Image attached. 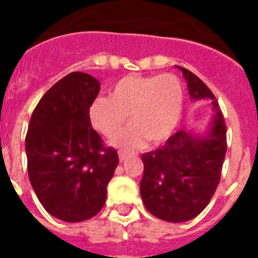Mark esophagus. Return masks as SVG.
Instances as JSON below:
<instances>
[{
    "mask_svg": "<svg viewBox=\"0 0 258 258\" xmlns=\"http://www.w3.org/2000/svg\"><path fill=\"white\" fill-rule=\"evenodd\" d=\"M131 156V152L127 151H118V159H120V161H125L127 159V157Z\"/></svg>",
    "mask_w": 258,
    "mask_h": 258,
    "instance_id": "34e87169",
    "label": "esophagus"
}]
</instances>
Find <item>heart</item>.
Wrapping results in <instances>:
<instances>
[{
    "instance_id": "b5f03b06",
    "label": "heart",
    "mask_w": 258,
    "mask_h": 258,
    "mask_svg": "<svg viewBox=\"0 0 258 258\" xmlns=\"http://www.w3.org/2000/svg\"><path fill=\"white\" fill-rule=\"evenodd\" d=\"M183 104L181 80L173 74L159 76L129 75L117 80L111 97L98 95L89 106V120L95 131L111 137L126 121L111 143L136 149L147 140L154 145L165 142L178 125Z\"/></svg>"
}]
</instances>
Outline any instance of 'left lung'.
<instances>
[{
    "instance_id": "8db88e82",
    "label": "left lung",
    "mask_w": 258,
    "mask_h": 258,
    "mask_svg": "<svg viewBox=\"0 0 258 258\" xmlns=\"http://www.w3.org/2000/svg\"><path fill=\"white\" fill-rule=\"evenodd\" d=\"M192 101L213 99V116L204 134L179 131L165 145L142 155L141 197L146 209L168 222L192 220L208 206L226 155V125L213 93L198 76L178 67Z\"/></svg>"
}]
</instances>
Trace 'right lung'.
Listing matches in <instances>:
<instances>
[{
	"label": "right lung",
	"instance_id": "right-lung-1",
	"mask_svg": "<svg viewBox=\"0 0 258 258\" xmlns=\"http://www.w3.org/2000/svg\"><path fill=\"white\" fill-rule=\"evenodd\" d=\"M101 84L72 72L45 93L26 137L28 175L46 212L66 222H81L103 208L107 184L118 156L92 127L89 106Z\"/></svg>",
	"mask_w": 258,
	"mask_h": 258
}]
</instances>
